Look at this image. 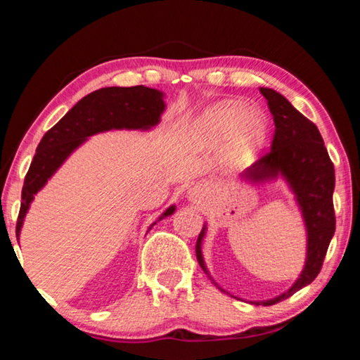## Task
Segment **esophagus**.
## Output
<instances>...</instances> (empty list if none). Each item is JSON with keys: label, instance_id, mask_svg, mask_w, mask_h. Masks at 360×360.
I'll return each mask as SVG.
<instances>
[{"label": "esophagus", "instance_id": "obj_1", "mask_svg": "<svg viewBox=\"0 0 360 360\" xmlns=\"http://www.w3.org/2000/svg\"><path fill=\"white\" fill-rule=\"evenodd\" d=\"M203 197H205V188L202 186H193L191 191H188V198H191L193 203L202 202Z\"/></svg>", "mask_w": 360, "mask_h": 360}]
</instances>
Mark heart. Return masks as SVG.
I'll return each instance as SVG.
<instances>
[{"label":"heart","instance_id":"1","mask_svg":"<svg viewBox=\"0 0 360 360\" xmlns=\"http://www.w3.org/2000/svg\"><path fill=\"white\" fill-rule=\"evenodd\" d=\"M246 108L241 103H224L216 108L210 109L202 119L198 120L197 131L203 139L217 141L233 135L240 129L243 117L246 120V125L243 127V133L255 135L259 133V122L251 114H246Z\"/></svg>","mask_w":360,"mask_h":360}]
</instances>
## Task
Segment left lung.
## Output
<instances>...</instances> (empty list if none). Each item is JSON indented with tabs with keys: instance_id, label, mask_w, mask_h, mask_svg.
Segmentation results:
<instances>
[{
	"instance_id": "left-lung-1",
	"label": "left lung",
	"mask_w": 360,
	"mask_h": 360,
	"mask_svg": "<svg viewBox=\"0 0 360 360\" xmlns=\"http://www.w3.org/2000/svg\"><path fill=\"white\" fill-rule=\"evenodd\" d=\"M260 94L265 96L270 112L273 114L275 133H273L271 148L264 152V155L252 163L241 174V178L249 182H265L283 176L300 206L308 236L307 262H304L303 270L294 285L271 300L255 302V304L270 307V304L289 298L304 285L311 284L314 278L319 275L327 248L335 233V211L332 200L335 169L318 127L304 117L302 112H298L281 94L275 92L273 89L262 87ZM205 231L206 225H203L200 231L195 252H197L200 266L203 268L206 275H210L202 254ZM210 279L214 283L211 276Z\"/></svg>"
}]
</instances>
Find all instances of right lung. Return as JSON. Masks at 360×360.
Segmentation results:
<instances>
[{
    "label": "right lung",
    "instance_id": "right-lung-1",
    "mask_svg": "<svg viewBox=\"0 0 360 360\" xmlns=\"http://www.w3.org/2000/svg\"><path fill=\"white\" fill-rule=\"evenodd\" d=\"M165 101L160 90L135 87H105L84 96L42 136L22 188V205L15 233L20 235L23 219L34 195L85 139L108 130H149L160 122ZM176 206L158 217L172 216ZM154 222L152 225H155ZM150 225V227H152Z\"/></svg>",
    "mask_w": 360,
    "mask_h": 360
}]
</instances>
